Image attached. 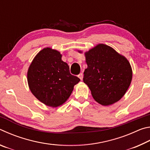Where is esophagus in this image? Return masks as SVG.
<instances>
[{
	"mask_svg": "<svg viewBox=\"0 0 150 150\" xmlns=\"http://www.w3.org/2000/svg\"><path fill=\"white\" fill-rule=\"evenodd\" d=\"M79 79L81 80H83V74L82 73H80L79 75Z\"/></svg>",
	"mask_w": 150,
	"mask_h": 150,
	"instance_id": "1",
	"label": "esophagus"
}]
</instances>
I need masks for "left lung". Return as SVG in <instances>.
I'll return each instance as SVG.
<instances>
[{"label":"left lung","instance_id":"left-lung-1","mask_svg":"<svg viewBox=\"0 0 150 150\" xmlns=\"http://www.w3.org/2000/svg\"><path fill=\"white\" fill-rule=\"evenodd\" d=\"M85 55L87 68L83 82L90 88L94 99L103 106L118 102L132 79L130 62L112 47L103 44L85 52Z\"/></svg>","mask_w":150,"mask_h":150}]
</instances>
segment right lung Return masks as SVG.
I'll use <instances>...</instances> for the list:
<instances>
[{"mask_svg":"<svg viewBox=\"0 0 150 150\" xmlns=\"http://www.w3.org/2000/svg\"><path fill=\"white\" fill-rule=\"evenodd\" d=\"M62 55L56 50L45 47L38 53L27 73L28 87L35 97L55 108L64 104L80 79L72 75Z\"/></svg>","mask_w":150,"mask_h":150,"instance_id":"right-lung-1","label":"right lung"}]
</instances>
